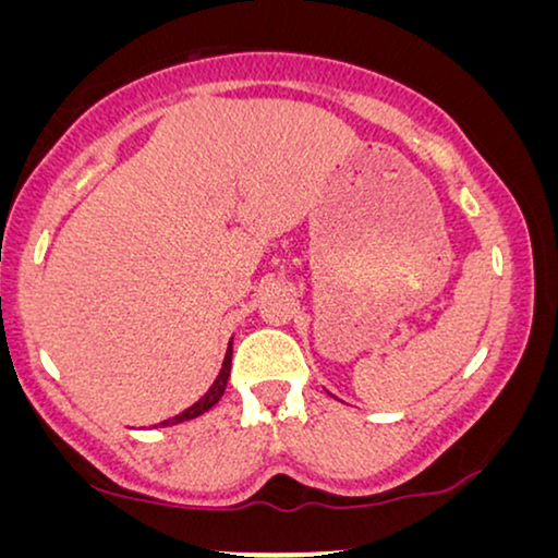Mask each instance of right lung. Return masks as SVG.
<instances>
[{"instance_id": "add662e5", "label": "right lung", "mask_w": 558, "mask_h": 558, "mask_svg": "<svg viewBox=\"0 0 558 558\" xmlns=\"http://www.w3.org/2000/svg\"><path fill=\"white\" fill-rule=\"evenodd\" d=\"M231 357H233V338L228 342V350H226V357H223V365H220V373L218 378L213 380V386L205 391L203 399H197L193 407L182 411V414L172 416V418H165V422H159V426H174V424H182V422H190V418H197L203 416L205 411H210L216 403L220 401V396L226 391V384H228V376H231Z\"/></svg>"}]
</instances>
